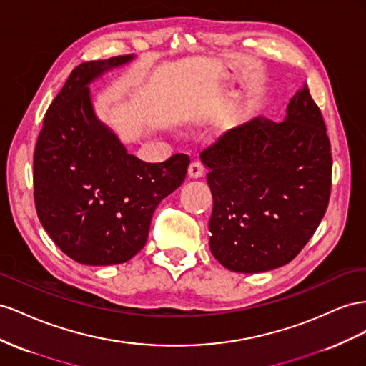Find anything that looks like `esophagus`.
<instances>
[{"mask_svg":"<svg viewBox=\"0 0 366 366\" xmlns=\"http://www.w3.org/2000/svg\"><path fill=\"white\" fill-rule=\"evenodd\" d=\"M204 173H205V169H204V165L199 161H193L189 165V176L193 177V179H197V177L204 176Z\"/></svg>","mask_w":366,"mask_h":366,"instance_id":"34e87169","label":"esophagus"}]
</instances>
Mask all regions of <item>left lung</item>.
Returning <instances> with one entry per match:
<instances>
[{"label":"left lung","instance_id":"obj_1","mask_svg":"<svg viewBox=\"0 0 366 366\" xmlns=\"http://www.w3.org/2000/svg\"><path fill=\"white\" fill-rule=\"evenodd\" d=\"M213 194L210 249L236 273L291 262L315 234L331 193V145L320 109L304 87L287 118L259 117L201 152Z\"/></svg>","mask_w":366,"mask_h":366}]
</instances>
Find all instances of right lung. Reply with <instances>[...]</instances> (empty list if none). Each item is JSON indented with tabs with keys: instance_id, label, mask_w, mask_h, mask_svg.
<instances>
[{
	"instance_id": "1",
	"label": "right lung",
	"mask_w": 366,
	"mask_h": 366,
	"mask_svg": "<svg viewBox=\"0 0 366 366\" xmlns=\"http://www.w3.org/2000/svg\"><path fill=\"white\" fill-rule=\"evenodd\" d=\"M132 55L82 62L46 112L34 154L35 207L47 234L84 265L130 260L147 242L156 207L179 187L190 158L144 162L93 113L90 81Z\"/></svg>"
}]
</instances>
